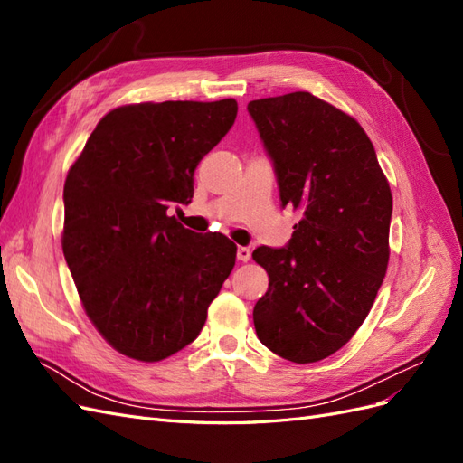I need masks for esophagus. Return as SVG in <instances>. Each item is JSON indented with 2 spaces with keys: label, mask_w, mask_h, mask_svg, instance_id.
I'll list each match as a JSON object with an SVG mask.
<instances>
[{
  "label": "esophagus",
  "mask_w": 463,
  "mask_h": 463,
  "mask_svg": "<svg viewBox=\"0 0 463 463\" xmlns=\"http://www.w3.org/2000/svg\"><path fill=\"white\" fill-rule=\"evenodd\" d=\"M250 259V249L249 247H237V260L247 262Z\"/></svg>",
  "instance_id": "1"
}]
</instances>
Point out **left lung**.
<instances>
[{"instance_id": "1", "label": "left lung", "mask_w": 463, "mask_h": 463, "mask_svg": "<svg viewBox=\"0 0 463 463\" xmlns=\"http://www.w3.org/2000/svg\"><path fill=\"white\" fill-rule=\"evenodd\" d=\"M247 109L282 206L301 214L286 247L253 250L269 274L255 330L276 355L315 363L352 340L383 284L390 185L361 125L311 92L260 98Z\"/></svg>"}]
</instances>
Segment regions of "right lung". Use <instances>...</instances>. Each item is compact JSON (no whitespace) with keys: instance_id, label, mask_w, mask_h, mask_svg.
<instances>
[{"instance_id":"1","label":"right lung","mask_w":463,"mask_h":463,"mask_svg":"<svg viewBox=\"0 0 463 463\" xmlns=\"http://www.w3.org/2000/svg\"><path fill=\"white\" fill-rule=\"evenodd\" d=\"M235 116L233 98L119 106L67 174L63 255L92 325L123 355L154 363L189 345L233 270V241L170 210L191 203L194 170Z\"/></svg>"}]
</instances>
